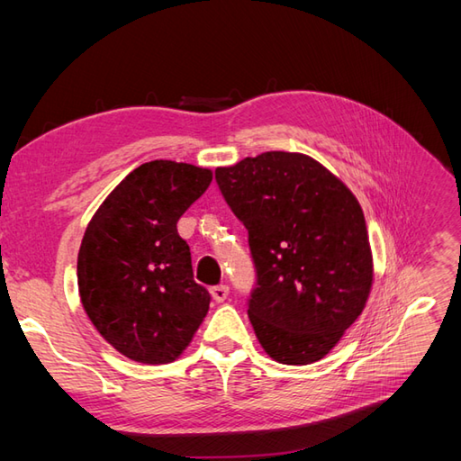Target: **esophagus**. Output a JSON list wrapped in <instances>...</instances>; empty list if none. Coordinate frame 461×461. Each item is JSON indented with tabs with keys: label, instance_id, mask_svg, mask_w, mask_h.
<instances>
[{
	"label": "esophagus",
	"instance_id": "obj_1",
	"mask_svg": "<svg viewBox=\"0 0 461 461\" xmlns=\"http://www.w3.org/2000/svg\"><path fill=\"white\" fill-rule=\"evenodd\" d=\"M212 298H213L217 303L225 302V300L229 298V286H227V285L213 286V288H212Z\"/></svg>",
	"mask_w": 461,
	"mask_h": 461
}]
</instances>
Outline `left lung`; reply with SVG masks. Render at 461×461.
I'll return each mask as SVG.
<instances>
[{
  "label": "left lung",
  "mask_w": 461,
  "mask_h": 461,
  "mask_svg": "<svg viewBox=\"0 0 461 461\" xmlns=\"http://www.w3.org/2000/svg\"><path fill=\"white\" fill-rule=\"evenodd\" d=\"M248 230L256 288L248 317L278 364L325 357L366 308L373 258L354 194L303 153L265 151L215 169Z\"/></svg>",
  "instance_id": "1"
}]
</instances>
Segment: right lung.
I'll return each mask as SVG.
<instances>
[{
  "label": "right lung",
  "mask_w": 461,
  "mask_h": 461,
  "mask_svg": "<svg viewBox=\"0 0 461 461\" xmlns=\"http://www.w3.org/2000/svg\"><path fill=\"white\" fill-rule=\"evenodd\" d=\"M212 171L156 159L124 176L88 222L78 252L80 302L97 332L140 364H171L190 344L212 296L194 281L176 222Z\"/></svg>",
  "instance_id": "right-lung-1"
}]
</instances>
